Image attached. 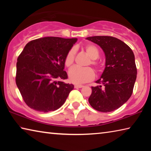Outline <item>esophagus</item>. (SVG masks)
Returning a JSON list of instances; mask_svg holds the SVG:
<instances>
[{"label":"esophagus","mask_w":151,"mask_h":151,"mask_svg":"<svg viewBox=\"0 0 151 151\" xmlns=\"http://www.w3.org/2000/svg\"><path fill=\"white\" fill-rule=\"evenodd\" d=\"M83 87V85H76L75 86V88H82Z\"/></svg>","instance_id":"34e87169"}]
</instances>
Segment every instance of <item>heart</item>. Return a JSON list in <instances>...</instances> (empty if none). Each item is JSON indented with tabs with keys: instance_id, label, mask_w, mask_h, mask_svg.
<instances>
[{
	"instance_id": "obj_1",
	"label": "heart",
	"mask_w": 151,
	"mask_h": 151,
	"mask_svg": "<svg viewBox=\"0 0 151 151\" xmlns=\"http://www.w3.org/2000/svg\"><path fill=\"white\" fill-rule=\"evenodd\" d=\"M85 50L89 57L90 61H88L86 65L93 66L97 73H100L103 70L102 66L96 59L99 56L98 48L93 45H87L85 47ZM75 57V48H71L66 54L65 58V65L67 67H70L73 65ZM68 76L70 82L75 84H81L90 82L94 78V73L90 67L78 68L73 67L68 72Z\"/></svg>"
}]
</instances>
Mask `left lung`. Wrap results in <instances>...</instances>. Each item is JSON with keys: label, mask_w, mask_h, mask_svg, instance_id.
<instances>
[{"label": "left lung", "mask_w": 151, "mask_h": 151, "mask_svg": "<svg viewBox=\"0 0 151 151\" xmlns=\"http://www.w3.org/2000/svg\"><path fill=\"white\" fill-rule=\"evenodd\" d=\"M86 39L100 46L106 58L104 70L96 81L98 85L91 87L89 104L98 111H113L132 95L137 74L134 53L115 37L94 36Z\"/></svg>", "instance_id": "left-lung-1"}]
</instances>
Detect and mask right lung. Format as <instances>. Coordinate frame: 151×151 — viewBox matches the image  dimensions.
I'll return each mask as SVG.
<instances>
[{
	"mask_svg": "<svg viewBox=\"0 0 151 151\" xmlns=\"http://www.w3.org/2000/svg\"><path fill=\"white\" fill-rule=\"evenodd\" d=\"M77 39L48 37L31 40L17 58L16 84L24 101L37 111L48 112L65 103L72 84L64 70L65 58Z\"/></svg>",
	"mask_w": 151,
	"mask_h": 151,
	"instance_id": "obj_1",
	"label": "right lung"
}]
</instances>
